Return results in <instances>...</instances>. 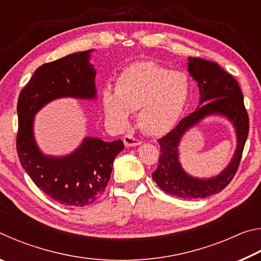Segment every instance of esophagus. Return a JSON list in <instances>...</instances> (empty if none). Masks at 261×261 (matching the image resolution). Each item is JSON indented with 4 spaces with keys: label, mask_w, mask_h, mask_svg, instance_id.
Wrapping results in <instances>:
<instances>
[{
    "label": "esophagus",
    "mask_w": 261,
    "mask_h": 261,
    "mask_svg": "<svg viewBox=\"0 0 261 261\" xmlns=\"http://www.w3.org/2000/svg\"><path fill=\"white\" fill-rule=\"evenodd\" d=\"M123 141H124V145L126 147H136L143 144V141L135 138V137H132L131 135H126L124 138H123Z\"/></svg>",
    "instance_id": "1"
}]
</instances>
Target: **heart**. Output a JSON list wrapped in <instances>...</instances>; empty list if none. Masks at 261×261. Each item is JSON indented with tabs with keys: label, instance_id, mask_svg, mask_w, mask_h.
Listing matches in <instances>:
<instances>
[{
	"label": "heart",
	"instance_id": "b5f03b06",
	"mask_svg": "<svg viewBox=\"0 0 261 261\" xmlns=\"http://www.w3.org/2000/svg\"><path fill=\"white\" fill-rule=\"evenodd\" d=\"M191 93L192 82L187 72L141 61L123 70L115 91L105 88L101 100L106 116L113 124L125 126L130 112L138 110L137 120L141 130L161 136L178 122Z\"/></svg>",
	"mask_w": 261,
	"mask_h": 261
}]
</instances>
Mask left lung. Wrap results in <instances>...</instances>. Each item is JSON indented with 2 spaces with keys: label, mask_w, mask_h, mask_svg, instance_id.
I'll return each instance as SVG.
<instances>
[{
  "label": "left lung",
  "mask_w": 261,
  "mask_h": 261,
  "mask_svg": "<svg viewBox=\"0 0 261 261\" xmlns=\"http://www.w3.org/2000/svg\"><path fill=\"white\" fill-rule=\"evenodd\" d=\"M188 71L199 88V105L174 130L158 140L161 154L152 177L166 193L196 199L219 193L233 178L249 135V116L240 85L231 74L214 62L198 57H188ZM210 116L223 117L231 122L237 136V148L221 173L212 178H196L185 171L179 161L178 147L185 134Z\"/></svg>",
  "instance_id": "obj_1"
}]
</instances>
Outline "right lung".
<instances>
[{"mask_svg":"<svg viewBox=\"0 0 261 261\" xmlns=\"http://www.w3.org/2000/svg\"><path fill=\"white\" fill-rule=\"evenodd\" d=\"M93 51L73 53L39 67L17 103L20 165L39 189L65 206L83 207L98 200L110 179L115 158L124 149L121 139L103 141L85 137L72 152L50 155L43 153L35 140V115L51 101L98 99L96 71L90 62Z\"/></svg>","mask_w":261,"mask_h":261,"instance_id":"1","label":"right lung"}]
</instances>
